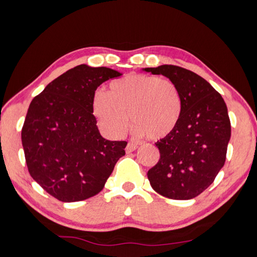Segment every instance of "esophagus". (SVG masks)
Instances as JSON below:
<instances>
[{
    "label": "esophagus",
    "mask_w": 257,
    "mask_h": 257,
    "mask_svg": "<svg viewBox=\"0 0 257 257\" xmlns=\"http://www.w3.org/2000/svg\"><path fill=\"white\" fill-rule=\"evenodd\" d=\"M137 148H138V146H137V145L129 143V144L127 145V147H125V152H127V154H130V152L135 151V150L137 149Z\"/></svg>",
    "instance_id": "34e87169"
}]
</instances>
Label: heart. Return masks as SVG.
Segmentation results:
<instances>
[{
    "label": "heart",
    "mask_w": 257,
    "mask_h": 257,
    "mask_svg": "<svg viewBox=\"0 0 257 257\" xmlns=\"http://www.w3.org/2000/svg\"><path fill=\"white\" fill-rule=\"evenodd\" d=\"M92 112L102 132L110 137H122L132 117L137 137L148 136L159 140L177 129L182 98L171 80L154 75H129L112 81L110 91L101 88L95 91Z\"/></svg>",
    "instance_id": "heart-1"
}]
</instances>
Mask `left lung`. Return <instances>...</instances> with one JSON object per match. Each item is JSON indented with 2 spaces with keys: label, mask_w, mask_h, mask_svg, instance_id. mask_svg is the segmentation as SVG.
Instances as JSON below:
<instances>
[{
  "label": "left lung",
  "mask_w": 257,
  "mask_h": 257,
  "mask_svg": "<svg viewBox=\"0 0 257 257\" xmlns=\"http://www.w3.org/2000/svg\"><path fill=\"white\" fill-rule=\"evenodd\" d=\"M143 70L173 81L182 98L178 127L157 141L160 159L147 176L152 189L166 198L193 199L210 187L224 166L231 138L227 107L219 92L191 70L173 65Z\"/></svg>",
  "instance_id": "left-lung-1"
}]
</instances>
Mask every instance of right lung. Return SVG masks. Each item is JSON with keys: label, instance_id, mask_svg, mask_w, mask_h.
<instances>
[{"label": "right lung", "instance_id": "1", "mask_svg": "<svg viewBox=\"0 0 257 257\" xmlns=\"http://www.w3.org/2000/svg\"><path fill=\"white\" fill-rule=\"evenodd\" d=\"M122 74L81 64L54 79L32 100L22 129L31 177L54 198L77 202L105 187L125 141H110L98 130L92 96L103 81Z\"/></svg>", "mask_w": 257, "mask_h": 257}]
</instances>
